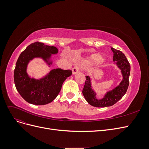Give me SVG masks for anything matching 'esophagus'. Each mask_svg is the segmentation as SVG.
<instances>
[{"label": "esophagus", "mask_w": 149, "mask_h": 149, "mask_svg": "<svg viewBox=\"0 0 149 149\" xmlns=\"http://www.w3.org/2000/svg\"><path fill=\"white\" fill-rule=\"evenodd\" d=\"M80 71V67L78 66H74L73 70H72V72H73V74H75L77 73H78V72Z\"/></svg>", "instance_id": "1"}]
</instances>
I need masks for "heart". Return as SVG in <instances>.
Returning a JSON list of instances; mask_svg holds the SVG:
<instances>
[{
	"mask_svg": "<svg viewBox=\"0 0 149 149\" xmlns=\"http://www.w3.org/2000/svg\"><path fill=\"white\" fill-rule=\"evenodd\" d=\"M103 61V57L99 53H94L89 56L86 62L89 64H98Z\"/></svg>",
	"mask_w": 149,
	"mask_h": 149,
	"instance_id": "b5f03b06",
	"label": "heart"
}]
</instances>
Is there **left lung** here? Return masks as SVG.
Here are the masks:
<instances>
[{
    "instance_id": "left-lung-1",
    "label": "left lung",
    "mask_w": 149,
    "mask_h": 149,
    "mask_svg": "<svg viewBox=\"0 0 149 149\" xmlns=\"http://www.w3.org/2000/svg\"><path fill=\"white\" fill-rule=\"evenodd\" d=\"M111 50L113 52V61L118 68L120 70L123 79L119 85L107 91L101 99H97L96 92L92 86V78L89 76H86V79L83 89V94L86 101L94 107H105L114 105L124 96L128 89L130 72L129 63L123 52L112 47H111Z\"/></svg>"
}]
</instances>
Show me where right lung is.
Instances as JSON below:
<instances>
[{
    "instance_id": "right-lung-1",
    "label": "right lung",
    "mask_w": 149,
    "mask_h": 149,
    "mask_svg": "<svg viewBox=\"0 0 149 149\" xmlns=\"http://www.w3.org/2000/svg\"><path fill=\"white\" fill-rule=\"evenodd\" d=\"M58 49L43 43H31L22 52L17 61L14 70V83L16 89L24 100L31 104L45 105L57 97L65 79L70 76V70L53 69L39 79L31 78L27 67L34 58H41L48 67L53 63L52 55Z\"/></svg>"
}]
</instances>
